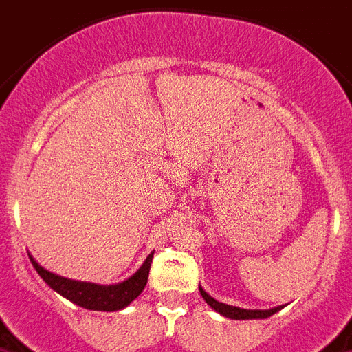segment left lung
Here are the masks:
<instances>
[{"mask_svg": "<svg viewBox=\"0 0 352 352\" xmlns=\"http://www.w3.org/2000/svg\"><path fill=\"white\" fill-rule=\"evenodd\" d=\"M199 293H201V297L205 298L208 306L212 309H216L217 313H221L223 316L226 318H234V320H250V318H268V316L275 315L278 309H283V306L274 307V309H241V307L235 306H228V304H223V302H217L216 298L210 297L201 286H199Z\"/></svg>", "mask_w": 352, "mask_h": 352, "instance_id": "1", "label": "left lung"}]
</instances>
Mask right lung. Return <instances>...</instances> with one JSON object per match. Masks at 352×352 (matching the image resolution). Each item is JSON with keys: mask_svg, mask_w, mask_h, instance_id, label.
<instances>
[{"mask_svg": "<svg viewBox=\"0 0 352 352\" xmlns=\"http://www.w3.org/2000/svg\"><path fill=\"white\" fill-rule=\"evenodd\" d=\"M153 254L147 255V259L144 261L140 270L131 275L127 280L118 284H109V286L80 283V280L60 277V275H55L43 268L39 263H36V259L32 255H28V257H30L32 264H34L37 274L41 275V278L54 292L68 298L69 302H74V304L80 307H86V309H93V311H118V309H124L126 306H129L131 302L144 292L145 284H147V277H149L151 263H153Z\"/></svg>", "mask_w": 352, "mask_h": 352, "instance_id": "add662e5", "label": "right lung"}]
</instances>
